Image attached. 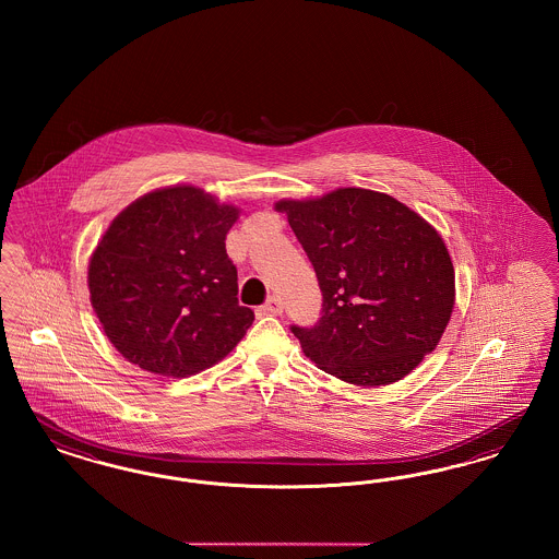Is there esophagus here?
<instances>
[{
    "label": "esophagus",
    "instance_id": "1",
    "mask_svg": "<svg viewBox=\"0 0 559 559\" xmlns=\"http://www.w3.org/2000/svg\"><path fill=\"white\" fill-rule=\"evenodd\" d=\"M262 310L270 314V317H278V314H283V301H281V297H276V295H272L270 299H267L266 304L262 306Z\"/></svg>",
    "mask_w": 559,
    "mask_h": 559
}]
</instances>
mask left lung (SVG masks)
I'll return each mask as SVG.
<instances>
[{
	"instance_id": "left-lung-1",
	"label": "left lung",
	"mask_w": 559,
	"mask_h": 559,
	"mask_svg": "<svg viewBox=\"0 0 559 559\" xmlns=\"http://www.w3.org/2000/svg\"><path fill=\"white\" fill-rule=\"evenodd\" d=\"M320 292L317 326H292L324 372L362 388L390 385L433 352L454 308V267L438 230L394 197L337 188L281 199Z\"/></svg>"
}]
</instances>
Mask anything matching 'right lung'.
<instances>
[{
  "instance_id": "1",
  "label": "right lung",
  "mask_w": 559,
  "mask_h": 559,
  "mask_svg": "<svg viewBox=\"0 0 559 559\" xmlns=\"http://www.w3.org/2000/svg\"><path fill=\"white\" fill-rule=\"evenodd\" d=\"M239 207L190 185L135 199L98 240L90 301L115 349L142 371L190 377L226 358L253 322L239 306L226 235Z\"/></svg>"
}]
</instances>
